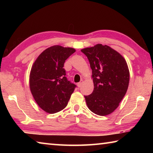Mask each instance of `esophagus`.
I'll use <instances>...</instances> for the list:
<instances>
[{
	"label": "esophagus",
	"mask_w": 153,
	"mask_h": 153,
	"mask_svg": "<svg viewBox=\"0 0 153 153\" xmlns=\"http://www.w3.org/2000/svg\"><path fill=\"white\" fill-rule=\"evenodd\" d=\"M82 84H83V80H81V81H80L79 83H77V86H78L79 88H80V87L82 86Z\"/></svg>",
	"instance_id": "obj_1"
}]
</instances>
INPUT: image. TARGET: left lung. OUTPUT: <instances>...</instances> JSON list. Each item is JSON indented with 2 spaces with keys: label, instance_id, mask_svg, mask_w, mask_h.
<instances>
[{
  "label": "left lung",
  "instance_id": "1",
  "mask_svg": "<svg viewBox=\"0 0 153 153\" xmlns=\"http://www.w3.org/2000/svg\"><path fill=\"white\" fill-rule=\"evenodd\" d=\"M92 69L94 90L84 96L88 107L95 114L105 116L120 105L128 90L129 71L122 56L107 45L98 44L82 49Z\"/></svg>",
  "mask_w": 153,
  "mask_h": 153
}]
</instances>
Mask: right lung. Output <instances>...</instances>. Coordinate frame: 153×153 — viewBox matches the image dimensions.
I'll return each mask as SVG.
<instances>
[{
    "label": "right lung",
    "mask_w": 153,
    "mask_h": 153,
    "mask_svg": "<svg viewBox=\"0 0 153 153\" xmlns=\"http://www.w3.org/2000/svg\"><path fill=\"white\" fill-rule=\"evenodd\" d=\"M75 52L73 48L51 46L33 64L30 88L36 103L46 113H55L65 108L76 87L68 81L63 68L65 61Z\"/></svg>",
    "instance_id": "obj_1"
}]
</instances>
